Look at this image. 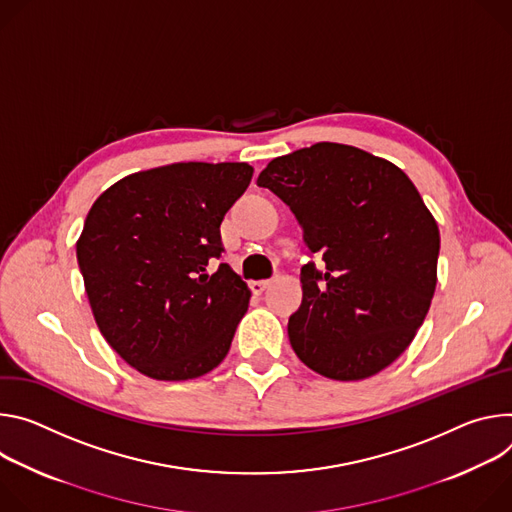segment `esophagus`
<instances>
[{"label":"esophagus","mask_w":512,"mask_h":512,"mask_svg":"<svg viewBox=\"0 0 512 512\" xmlns=\"http://www.w3.org/2000/svg\"><path fill=\"white\" fill-rule=\"evenodd\" d=\"M268 287H270V280H254L252 285H250V289H252L254 295H262Z\"/></svg>","instance_id":"esophagus-1"}]
</instances>
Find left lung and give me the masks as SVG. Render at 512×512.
<instances>
[{"label":"left lung","mask_w":512,"mask_h":512,"mask_svg":"<svg viewBox=\"0 0 512 512\" xmlns=\"http://www.w3.org/2000/svg\"><path fill=\"white\" fill-rule=\"evenodd\" d=\"M258 187L285 201L305 246L303 303L289 319L299 360L331 380H362L399 358L437 285L439 227L392 162L319 142L268 162Z\"/></svg>","instance_id":"8db88e82"}]
</instances>
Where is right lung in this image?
Listing matches in <instances>:
<instances>
[{"mask_svg": "<svg viewBox=\"0 0 512 512\" xmlns=\"http://www.w3.org/2000/svg\"><path fill=\"white\" fill-rule=\"evenodd\" d=\"M246 162H177L111 185L87 213L77 260L105 342L154 380L211 372L250 303L219 225L250 185Z\"/></svg>", "mask_w": 512, "mask_h": 512, "instance_id": "right-lung-1", "label": "right lung"}]
</instances>
